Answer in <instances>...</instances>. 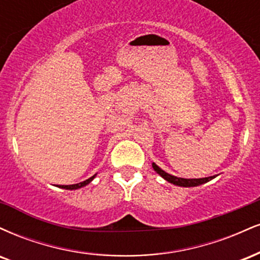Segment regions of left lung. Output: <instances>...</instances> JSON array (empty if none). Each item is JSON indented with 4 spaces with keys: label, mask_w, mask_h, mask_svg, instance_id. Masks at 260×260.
Instances as JSON below:
<instances>
[{
    "label": "left lung",
    "mask_w": 260,
    "mask_h": 260,
    "mask_svg": "<svg viewBox=\"0 0 260 260\" xmlns=\"http://www.w3.org/2000/svg\"><path fill=\"white\" fill-rule=\"evenodd\" d=\"M153 169L155 171L159 174L161 177L165 178L166 181L170 182V183L175 184V186H180V187H197L201 186L203 183H207L213 178H215L216 176H210V177H205V178H181V177H176V176H172L165 172L164 170H161L156 164L153 162Z\"/></svg>",
    "instance_id": "1"
}]
</instances>
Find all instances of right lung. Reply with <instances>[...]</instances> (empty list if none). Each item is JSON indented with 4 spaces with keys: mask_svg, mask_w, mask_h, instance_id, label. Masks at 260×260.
I'll return each mask as SVG.
<instances>
[{
    "mask_svg": "<svg viewBox=\"0 0 260 260\" xmlns=\"http://www.w3.org/2000/svg\"><path fill=\"white\" fill-rule=\"evenodd\" d=\"M95 176H96V175L91 176L90 178H88V180H85V181H83V182H79V183L68 184V186H58V187H59V188H63V189H71V190H72V189H78V188H82V187L86 186V184L90 183V182L95 178Z\"/></svg>",
    "mask_w": 260,
    "mask_h": 260,
    "instance_id": "add662e5",
    "label": "right lung"
}]
</instances>
